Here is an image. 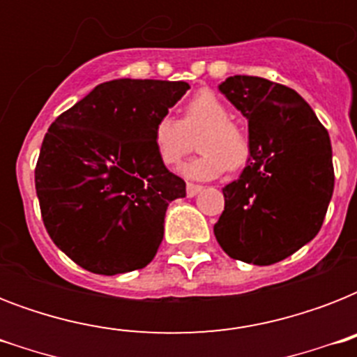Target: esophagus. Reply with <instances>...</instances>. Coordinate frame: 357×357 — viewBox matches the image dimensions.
Returning a JSON list of instances; mask_svg holds the SVG:
<instances>
[{"mask_svg": "<svg viewBox=\"0 0 357 357\" xmlns=\"http://www.w3.org/2000/svg\"><path fill=\"white\" fill-rule=\"evenodd\" d=\"M198 192H202L200 185H192V183L187 185V196H189V198L196 196V195H198Z\"/></svg>", "mask_w": 357, "mask_h": 357, "instance_id": "1", "label": "esophagus"}]
</instances>
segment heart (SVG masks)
Wrapping results in <instances>:
<instances>
[{"label": "heart", "mask_w": 357, "mask_h": 357, "mask_svg": "<svg viewBox=\"0 0 357 357\" xmlns=\"http://www.w3.org/2000/svg\"><path fill=\"white\" fill-rule=\"evenodd\" d=\"M200 155L185 162L179 174L192 181L218 178L226 168L241 167L248 157V139L237 123L229 120V111L211 91L196 92L183 107V119L165 114L153 126V146L165 165H178L189 151L190 137H196Z\"/></svg>", "instance_id": "1"}]
</instances>
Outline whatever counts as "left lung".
Segmentation results:
<instances>
[{
    "instance_id": "left-lung-1",
    "label": "left lung",
    "mask_w": 357,
    "mask_h": 357,
    "mask_svg": "<svg viewBox=\"0 0 357 357\" xmlns=\"http://www.w3.org/2000/svg\"><path fill=\"white\" fill-rule=\"evenodd\" d=\"M218 91L248 122L250 157L241 176L222 189L215 237L234 259L272 265L321 229L333 195L330 137L289 86L231 75Z\"/></svg>"
}]
</instances>
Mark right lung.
Returning <instances> with one entry per match:
<instances>
[{
  "label": "right lung",
  "mask_w": 357,
  "mask_h": 357,
  "mask_svg": "<svg viewBox=\"0 0 357 357\" xmlns=\"http://www.w3.org/2000/svg\"><path fill=\"white\" fill-rule=\"evenodd\" d=\"M189 89L185 81H107L47 129L35 170L42 220L86 271L113 276L155 257L167 207L183 198L185 181L157 155L153 126Z\"/></svg>",
  "instance_id": "right-lung-1"
}]
</instances>
